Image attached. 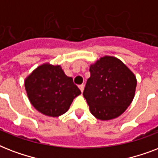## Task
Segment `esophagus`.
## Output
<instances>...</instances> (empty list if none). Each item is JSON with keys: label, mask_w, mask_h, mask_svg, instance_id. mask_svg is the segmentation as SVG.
I'll return each mask as SVG.
<instances>
[{"label": "esophagus", "mask_w": 158, "mask_h": 158, "mask_svg": "<svg viewBox=\"0 0 158 158\" xmlns=\"http://www.w3.org/2000/svg\"><path fill=\"white\" fill-rule=\"evenodd\" d=\"M79 89H80V91H81L82 93H83V91H84V84H80V85H79Z\"/></svg>", "instance_id": "esophagus-1"}]
</instances>
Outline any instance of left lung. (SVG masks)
<instances>
[{
	"mask_svg": "<svg viewBox=\"0 0 158 158\" xmlns=\"http://www.w3.org/2000/svg\"><path fill=\"white\" fill-rule=\"evenodd\" d=\"M84 95L93 115L99 120L118 117L130 105L137 81L120 60L104 56L92 64Z\"/></svg>",
	"mask_w": 158,
	"mask_h": 158,
	"instance_id": "8db88e82",
	"label": "left lung"
}]
</instances>
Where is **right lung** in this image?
<instances>
[{
  "instance_id": "add662e5",
  "label": "right lung",
  "mask_w": 158,
  "mask_h": 158,
  "mask_svg": "<svg viewBox=\"0 0 158 158\" xmlns=\"http://www.w3.org/2000/svg\"><path fill=\"white\" fill-rule=\"evenodd\" d=\"M28 99L34 107L49 116H59L68 110L73 99L81 94L71 77L60 65L38 67L24 82Z\"/></svg>"
}]
</instances>
